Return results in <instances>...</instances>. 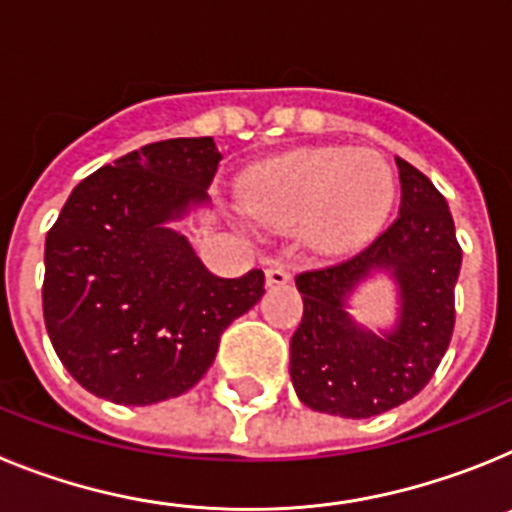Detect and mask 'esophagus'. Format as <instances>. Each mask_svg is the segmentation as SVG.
<instances>
[{"mask_svg": "<svg viewBox=\"0 0 512 512\" xmlns=\"http://www.w3.org/2000/svg\"><path fill=\"white\" fill-rule=\"evenodd\" d=\"M289 282V271L284 266H269L266 269V284L269 287H282V284Z\"/></svg>", "mask_w": 512, "mask_h": 512, "instance_id": "obj_1", "label": "esophagus"}]
</instances>
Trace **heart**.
Segmentation results:
<instances>
[{
  "label": "heart",
  "instance_id": "b5f03b06",
  "mask_svg": "<svg viewBox=\"0 0 512 512\" xmlns=\"http://www.w3.org/2000/svg\"><path fill=\"white\" fill-rule=\"evenodd\" d=\"M395 174L374 151L323 146L297 148L251 176L243 210L253 223H302L305 238L320 251L359 246L390 212Z\"/></svg>",
  "mask_w": 512,
  "mask_h": 512
}]
</instances>
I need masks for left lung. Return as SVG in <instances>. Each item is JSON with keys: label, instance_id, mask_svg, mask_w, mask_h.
<instances>
[{"label": "left lung", "instance_id": "1", "mask_svg": "<svg viewBox=\"0 0 512 512\" xmlns=\"http://www.w3.org/2000/svg\"><path fill=\"white\" fill-rule=\"evenodd\" d=\"M400 169V215L364 251L297 274L302 323L292 336L289 377L307 408L372 418L423 390L454 333V287L461 269L454 217L443 194L408 161ZM377 273L398 289V318L369 331L350 318L353 292Z\"/></svg>", "mask_w": 512, "mask_h": 512}]
</instances>
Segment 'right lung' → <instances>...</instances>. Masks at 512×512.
<instances>
[{"mask_svg": "<svg viewBox=\"0 0 512 512\" xmlns=\"http://www.w3.org/2000/svg\"><path fill=\"white\" fill-rule=\"evenodd\" d=\"M212 138L143 146L87 176L45 238L43 318L71 377L102 400L153 405L205 377L264 271L215 277L171 228L210 205Z\"/></svg>", "mask_w": 512, "mask_h": 512, "instance_id": "1", "label": "right lung"}]
</instances>
